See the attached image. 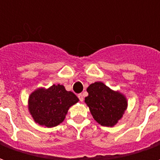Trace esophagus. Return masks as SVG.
<instances>
[{
    "label": "esophagus",
    "instance_id": "34e87169",
    "mask_svg": "<svg viewBox=\"0 0 160 160\" xmlns=\"http://www.w3.org/2000/svg\"><path fill=\"white\" fill-rule=\"evenodd\" d=\"M78 97H79V98H80V102H83L84 97H83V95H82V94H79V95H78Z\"/></svg>",
    "mask_w": 160,
    "mask_h": 160
}]
</instances>
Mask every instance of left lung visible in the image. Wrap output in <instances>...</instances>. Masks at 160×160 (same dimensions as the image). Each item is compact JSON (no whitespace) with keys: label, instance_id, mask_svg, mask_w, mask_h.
<instances>
[{"label":"left lung","instance_id":"obj_1","mask_svg":"<svg viewBox=\"0 0 160 160\" xmlns=\"http://www.w3.org/2000/svg\"><path fill=\"white\" fill-rule=\"evenodd\" d=\"M88 96L85 103L94 120L105 127H113L122 118L128 107V100L118 91L111 90L101 81L87 87Z\"/></svg>","mask_w":160,"mask_h":160}]
</instances>
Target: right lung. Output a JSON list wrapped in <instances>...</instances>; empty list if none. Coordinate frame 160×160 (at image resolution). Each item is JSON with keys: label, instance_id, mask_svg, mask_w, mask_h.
Listing matches in <instances>:
<instances>
[{"label": "right lung", "instance_id": "obj_1", "mask_svg": "<svg viewBox=\"0 0 160 160\" xmlns=\"http://www.w3.org/2000/svg\"><path fill=\"white\" fill-rule=\"evenodd\" d=\"M78 102L75 94L57 84L47 89L38 88L30 94L28 110L36 123L53 128L62 122L69 108Z\"/></svg>", "mask_w": 160, "mask_h": 160}]
</instances>
